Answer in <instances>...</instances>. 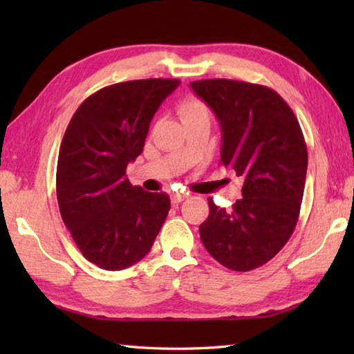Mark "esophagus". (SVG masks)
<instances>
[{
	"label": "esophagus",
	"mask_w": 354,
	"mask_h": 354,
	"mask_svg": "<svg viewBox=\"0 0 354 354\" xmlns=\"http://www.w3.org/2000/svg\"><path fill=\"white\" fill-rule=\"evenodd\" d=\"M170 199H171V204H173V205H178V204H181L183 201H185V199H187V193L176 192V193H173V194H171Z\"/></svg>",
	"instance_id": "1"
}]
</instances>
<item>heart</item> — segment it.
Masks as SVG:
<instances>
[{
	"label": "heart",
	"mask_w": 354,
	"mask_h": 354,
	"mask_svg": "<svg viewBox=\"0 0 354 354\" xmlns=\"http://www.w3.org/2000/svg\"><path fill=\"white\" fill-rule=\"evenodd\" d=\"M178 111H179V115L183 118V122L199 115L209 117L208 106L202 100L196 99V97H187V99H184L181 103H179Z\"/></svg>",
	"instance_id": "1"
}]
</instances>
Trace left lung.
I'll return each instance as SVG.
<instances>
[{
    "instance_id": "obj_1",
    "label": "left lung",
    "mask_w": 354,
    "mask_h": 354,
    "mask_svg": "<svg viewBox=\"0 0 354 354\" xmlns=\"http://www.w3.org/2000/svg\"><path fill=\"white\" fill-rule=\"evenodd\" d=\"M219 120L221 162L242 176L231 212L208 199L199 234L221 265L246 272L288 243L301 207L307 147L298 120L274 89L230 79L190 84Z\"/></svg>"
}]
</instances>
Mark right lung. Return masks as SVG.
Wrapping results in <instances>:
<instances>
[{"label":"right lung","mask_w":354,"mask_h":354,"mask_svg":"<svg viewBox=\"0 0 354 354\" xmlns=\"http://www.w3.org/2000/svg\"><path fill=\"white\" fill-rule=\"evenodd\" d=\"M178 85L145 79L102 88L66 127L56 170L59 209L84 257L102 269L138 263L169 214L167 194L131 185L126 167L142 152L155 112Z\"/></svg>","instance_id":"obj_1"}]
</instances>
